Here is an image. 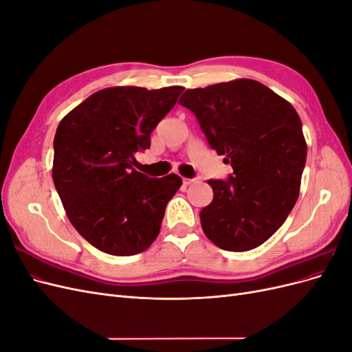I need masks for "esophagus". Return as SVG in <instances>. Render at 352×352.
Here are the masks:
<instances>
[{"mask_svg":"<svg viewBox=\"0 0 352 352\" xmlns=\"http://www.w3.org/2000/svg\"><path fill=\"white\" fill-rule=\"evenodd\" d=\"M182 182H184V185H190V184H194L195 182V179H188V177H184L182 179Z\"/></svg>","mask_w":352,"mask_h":352,"instance_id":"1","label":"esophagus"}]
</instances>
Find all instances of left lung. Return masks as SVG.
<instances>
[{
	"mask_svg": "<svg viewBox=\"0 0 352 352\" xmlns=\"http://www.w3.org/2000/svg\"><path fill=\"white\" fill-rule=\"evenodd\" d=\"M179 101L233 168L228 180H208L214 195L199 212L202 230L225 251L260 247L283 225L300 194L307 158L300 116L252 79L186 89Z\"/></svg>",
	"mask_w": 352,
	"mask_h": 352,
	"instance_id": "obj_1",
	"label": "left lung"
}]
</instances>
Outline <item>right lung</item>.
Listing matches in <instances>:
<instances>
[{"instance_id":"1","label":"right lung","mask_w":352,"mask_h":352,"mask_svg":"<svg viewBox=\"0 0 352 352\" xmlns=\"http://www.w3.org/2000/svg\"><path fill=\"white\" fill-rule=\"evenodd\" d=\"M182 91L101 89L60 122L52 180L74 229L100 251L135 255L158 236L182 179L173 173L153 179L132 166Z\"/></svg>"}]
</instances>
